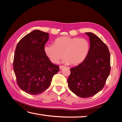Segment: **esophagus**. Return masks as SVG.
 <instances>
[{"instance_id": "34e87169", "label": "esophagus", "mask_w": 122, "mask_h": 122, "mask_svg": "<svg viewBox=\"0 0 122 122\" xmlns=\"http://www.w3.org/2000/svg\"><path fill=\"white\" fill-rule=\"evenodd\" d=\"M63 68H65V66H60V69H63Z\"/></svg>"}]
</instances>
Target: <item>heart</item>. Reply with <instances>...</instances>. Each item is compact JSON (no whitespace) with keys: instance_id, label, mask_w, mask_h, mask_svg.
Here are the masks:
<instances>
[{"instance_id":"heart-1","label":"heart","mask_w":122,"mask_h":122,"mask_svg":"<svg viewBox=\"0 0 122 122\" xmlns=\"http://www.w3.org/2000/svg\"><path fill=\"white\" fill-rule=\"evenodd\" d=\"M89 50V42L86 39L66 36L57 38L54 45H46L44 47L45 55L52 63H58L64 56L65 63L74 66L82 63Z\"/></svg>"}]
</instances>
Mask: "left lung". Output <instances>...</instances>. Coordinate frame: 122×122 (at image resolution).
Returning a JSON list of instances; mask_svg holds the SVG:
<instances>
[{
    "label": "left lung",
    "mask_w": 122,
    "mask_h": 122,
    "mask_svg": "<svg viewBox=\"0 0 122 122\" xmlns=\"http://www.w3.org/2000/svg\"><path fill=\"white\" fill-rule=\"evenodd\" d=\"M86 34L89 37V51L81 64L71 68V75L67 80L70 90L82 98L90 97L100 92L110 72L108 47L95 34Z\"/></svg>",
    "instance_id": "8db88e82"
}]
</instances>
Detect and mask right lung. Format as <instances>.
Here are the masks:
<instances>
[{"label": "right lung", "instance_id": "obj_1", "mask_svg": "<svg viewBox=\"0 0 122 122\" xmlns=\"http://www.w3.org/2000/svg\"><path fill=\"white\" fill-rule=\"evenodd\" d=\"M49 34L34 30L23 37L16 45L13 69L19 88L26 93H42L51 85L59 66L47 58L44 47Z\"/></svg>", "mask_w": 122, "mask_h": 122}]
</instances>
